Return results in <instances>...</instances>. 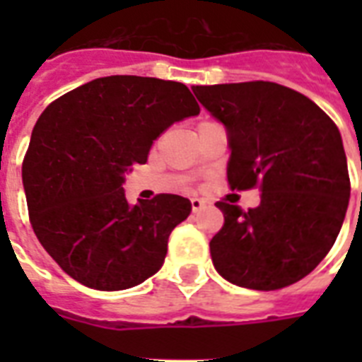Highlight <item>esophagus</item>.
<instances>
[{
    "label": "esophagus",
    "mask_w": 362,
    "mask_h": 362,
    "mask_svg": "<svg viewBox=\"0 0 362 362\" xmlns=\"http://www.w3.org/2000/svg\"><path fill=\"white\" fill-rule=\"evenodd\" d=\"M203 206H204L203 199H197V197L192 199V210H193V212H199V210L203 209Z\"/></svg>",
    "instance_id": "34e87169"
}]
</instances>
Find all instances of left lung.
<instances>
[{"label": "left lung", "mask_w": 362, "mask_h": 362, "mask_svg": "<svg viewBox=\"0 0 362 362\" xmlns=\"http://www.w3.org/2000/svg\"><path fill=\"white\" fill-rule=\"evenodd\" d=\"M226 125L231 189L259 187L244 212L216 203L223 227L210 240L216 270L235 286L274 291L303 280L337 240L349 203L348 161L337 124L306 95L276 82L193 86Z\"/></svg>", "instance_id": "obj_1"}]
</instances>
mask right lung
<instances>
[{"mask_svg":"<svg viewBox=\"0 0 362 362\" xmlns=\"http://www.w3.org/2000/svg\"><path fill=\"white\" fill-rule=\"evenodd\" d=\"M186 84L150 76L95 78L48 105L22 163L30 221L65 274L99 291H120L156 274L167 242L192 212L159 193L131 206L124 175L146 163L169 125L199 115Z\"/></svg>","mask_w":362,"mask_h":362,"instance_id":"obj_1","label":"right lung"}]
</instances>
